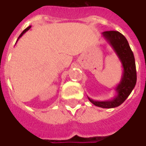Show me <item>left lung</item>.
<instances>
[{"instance_id": "8db88e82", "label": "left lung", "mask_w": 146, "mask_h": 146, "mask_svg": "<svg viewBox=\"0 0 146 146\" xmlns=\"http://www.w3.org/2000/svg\"><path fill=\"white\" fill-rule=\"evenodd\" d=\"M102 35L113 48V51L121 62L122 76L119 84L115 88L117 95L113 99L99 102L94 101L89 97L88 98L90 102L96 106L111 109L121 105L135 87L137 82L135 59L128 40L121 33L117 31H106L102 33Z\"/></svg>"}]
</instances>
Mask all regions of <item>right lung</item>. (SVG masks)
<instances>
[{"mask_svg":"<svg viewBox=\"0 0 146 146\" xmlns=\"http://www.w3.org/2000/svg\"><path fill=\"white\" fill-rule=\"evenodd\" d=\"M30 28H31V26H29V27L26 28V29H25V30H24V31L22 32V33H21V35L19 36V37H18V39H17V40H18L19 38H20V37H21V36H23L24 33H26V32H27L28 30H29V29H30Z\"/></svg>","mask_w":146,"mask_h":146,"instance_id":"right-lung-1","label":"right lung"}]
</instances>
